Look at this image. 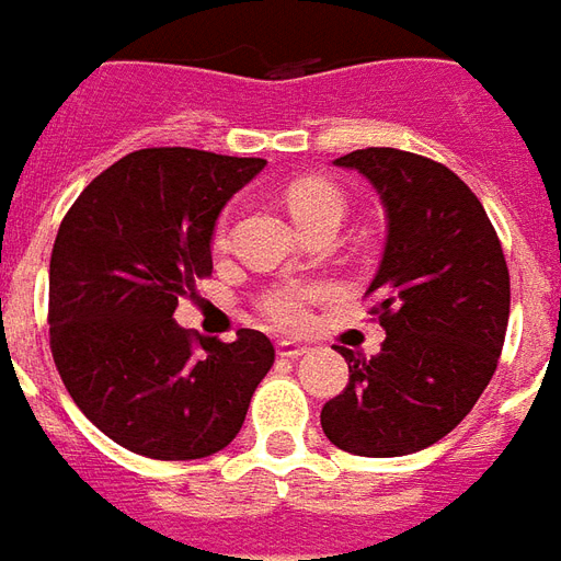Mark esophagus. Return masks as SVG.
I'll use <instances>...</instances> for the list:
<instances>
[{
  "instance_id": "obj_1",
  "label": "esophagus",
  "mask_w": 561,
  "mask_h": 561,
  "mask_svg": "<svg viewBox=\"0 0 561 561\" xmlns=\"http://www.w3.org/2000/svg\"><path fill=\"white\" fill-rule=\"evenodd\" d=\"M310 346L305 343H296V341H280L277 343V355L280 358H301V355H308Z\"/></svg>"
}]
</instances>
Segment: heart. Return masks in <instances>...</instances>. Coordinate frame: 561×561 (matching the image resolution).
I'll return each mask as SVG.
<instances>
[{"instance_id":"1","label":"heart","mask_w":561,"mask_h":561,"mask_svg":"<svg viewBox=\"0 0 561 561\" xmlns=\"http://www.w3.org/2000/svg\"><path fill=\"white\" fill-rule=\"evenodd\" d=\"M286 203H289V211H293V218L298 224H308V220H313L322 211H343L341 191L325 185V182H296V185L289 187V194H286ZM224 236H227V224H220L218 230V239H224ZM313 296H317V289H310V286H275L263 298L265 317L277 322V325H286V329L301 325L305 317H308V305Z\"/></svg>"}]
</instances>
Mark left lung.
<instances>
[{
  "label": "left lung",
  "mask_w": 561,
  "mask_h": 561,
  "mask_svg": "<svg viewBox=\"0 0 561 561\" xmlns=\"http://www.w3.org/2000/svg\"><path fill=\"white\" fill-rule=\"evenodd\" d=\"M358 170L386 208V248L365 296L386 329L382 350L346 346L343 394L322 431L358 457H400L439 443L469 415L496 370L511 310L505 253L478 196L443 167L400 149H358Z\"/></svg>",
  "instance_id": "1"
}]
</instances>
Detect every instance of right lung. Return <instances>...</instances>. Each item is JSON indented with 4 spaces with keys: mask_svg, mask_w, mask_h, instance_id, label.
<instances>
[{
    "mask_svg": "<svg viewBox=\"0 0 561 561\" xmlns=\"http://www.w3.org/2000/svg\"><path fill=\"white\" fill-rule=\"evenodd\" d=\"M263 158L199 149L125 154L77 196L50 256V346L68 394L113 443L154 460L220 451L275 365L263 331L194 346L173 320L211 272L232 194Z\"/></svg>",
    "mask_w": 561,
    "mask_h": 561,
    "instance_id": "1",
    "label": "right lung"
}]
</instances>
